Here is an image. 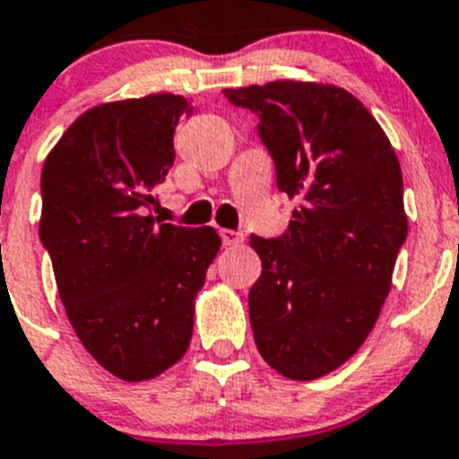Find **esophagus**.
<instances>
[{
  "instance_id": "esophagus-1",
  "label": "esophagus",
  "mask_w": 459,
  "mask_h": 459,
  "mask_svg": "<svg viewBox=\"0 0 459 459\" xmlns=\"http://www.w3.org/2000/svg\"><path fill=\"white\" fill-rule=\"evenodd\" d=\"M221 237H222V244L225 246H237L244 241V234L234 232V230H221Z\"/></svg>"
}]
</instances>
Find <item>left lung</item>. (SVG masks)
I'll return each instance as SVG.
<instances>
[{"label":"left lung","mask_w":459,"mask_h":459,"mask_svg":"<svg viewBox=\"0 0 459 459\" xmlns=\"http://www.w3.org/2000/svg\"><path fill=\"white\" fill-rule=\"evenodd\" d=\"M260 117L276 185L298 199L289 230L251 237L263 274L248 293L257 351L290 380H316L373 331L406 241L392 143L350 91L316 82L225 89Z\"/></svg>","instance_id":"8db88e82"}]
</instances>
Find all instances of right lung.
I'll return each instance as SVG.
<instances>
[{"label":"right lung","mask_w":459,"mask_h":459,"mask_svg":"<svg viewBox=\"0 0 459 459\" xmlns=\"http://www.w3.org/2000/svg\"><path fill=\"white\" fill-rule=\"evenodd\" d=\"M183 96L86 109L41 170L39 238L77 338L102 368L152 380L183 359L195 298L221 251L213 227L159 222L154 189L176 161Z\"/></svg>","instance_id":"right-lung-1"}]
</instances>
